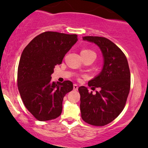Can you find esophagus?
I'll use <instances>...</instances> for the list:
<instances>
[{
    "mask_svg": "<svg viewBox=\"0 0 148 148\" xmlns=\"http://www.w3.org/2000/svg\"><path fill=\"white\" fill-rule=\"evenodd\" d=\"M73 87H74V90H75V91H77V89H78V85L77 84H74V86H73Z\"/></svg>",
    "mask_w": 148,
    "mask_h": 148,
    "instance_id": "1",
    "label": "esophagus"
}]
</instances>
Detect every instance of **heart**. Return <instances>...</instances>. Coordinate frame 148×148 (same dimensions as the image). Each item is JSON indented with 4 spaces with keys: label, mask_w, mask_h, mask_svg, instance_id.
I'll list each match as a JSON object with an SVG mask.
<instances>
[{
    "label": "heart",
    "mask_w": 148,
    "mask_h": 148,
    "mask_svg": "<svg viewBox=\"0 0 148 148\" xmlns=\"http://www.w3.org/2000/svg\"><path fill=\"white\" fill-rule=\"evenodd\" d=\"M81 53H84V54H87V53H94L95 54V52L92 50H90V49H83L81 51Z\"/></svg>",
    "instance_id": "obj_1"
}]
</instances>
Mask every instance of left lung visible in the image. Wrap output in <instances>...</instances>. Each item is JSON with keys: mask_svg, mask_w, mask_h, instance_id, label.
<instances>
[{"mask_svg": "<svg viewBox=\"0 0 148 148\" xmlns=\"http://www.w3.org/2000/svg\"><path fill=\"white\" fill-rule=\"evenodd\" d=\"M84 41L94 43L101 50L103 66L98 75L89 80L93 95L85 86L78 89L82 120L89 125L104 126L112 122L125 107L130 89V71L127 59L112 41L104 37L84 36Z\"/></svg>", "mask_w": 148, "mask_h": 148, "instance_id": "left-lung-1", "label": "left lung"}]
</instances>
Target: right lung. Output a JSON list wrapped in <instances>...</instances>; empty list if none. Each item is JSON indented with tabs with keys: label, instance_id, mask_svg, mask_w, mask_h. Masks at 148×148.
I'll use <instances>...</instances> for the list:
<instances>
[{
	"label": "right lung",
	"instance_id": "1",
	"mask_svg": "<svg viewBox=\"0 0 148 148\" xmlns=\"http://www.w3.org/2000/svg\"><path fill=\"white\" fill-rule=\"evenodd\" d=\"M77 41L76 34L46 31L36 36L22 52L18 87L25 107L38 120H53L62 114L63 99L73 89V84L53 82L51 75Z\"/></svg>",
	"mask_w": 148,
	"mask_h": 148
}]
</instances>
